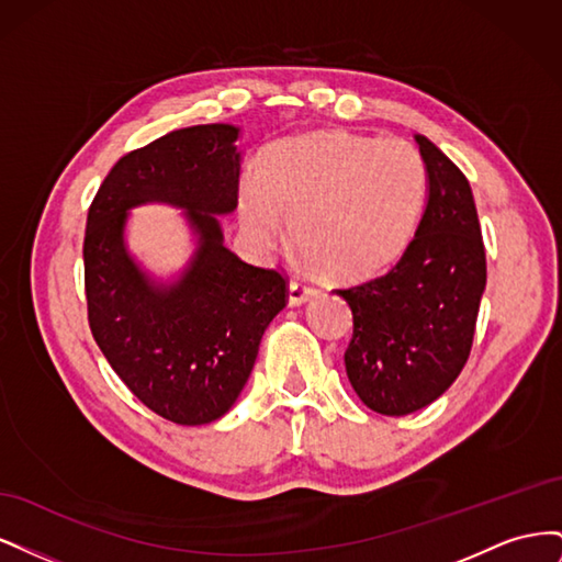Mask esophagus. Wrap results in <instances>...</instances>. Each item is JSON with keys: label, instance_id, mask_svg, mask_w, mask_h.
Segmentation results:
<instances>
[{"label": "esophagus", "instance_id": "obj_1", "mask_svg": "<svg viewBox=\"0 0 562 562\" xmlns=\"http://www.w3.org/2000/svg\"><path fill=\"white\" fill-rule=\"evenodd\" d=\"M316 293H318L316 288L293 279L291 285H288V304H291V307H297V304H304L307 300H312Z\"/></svg>", "mask_w": 562, "mask_h": 562}]
</instances>
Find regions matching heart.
I'll return each mask as SVG.
<instances>
[{
	"label": "heart",
	"mask_w": 562,
	"mask_h": 562,
	"mask_svg": "<svg viewBox=\"0 0 562 562\" xmlns=\"http://www.w3.org/2000/svg\"><path fill=\"white\" fill-rule=\"evenodd\" d=\"M427 194V168L403 140L314 133L285 140L260 164V190L244 187L241 225L271 248L283 220L295 244L333 277L359 281L394 265L411 244Z\"/></svg>",
	"instance_id": "1"
}]
</instances>
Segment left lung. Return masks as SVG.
Instances as JSON below:
<instances>
[{
	"label": "left lung",
	"instance_id": "1",
	"mask_svg": "<svg viewBox=\"0 0 562 562\" xmlns=\"http://www.w3.org/2000/svg\"><path fill=\"white\" fill-rule=\"evenodd\" d=\"M429 201L413 241L386 274L337 288L353 314L347 378L380 415L434 403L467 366L487 267L467 176L429 138L415 135Z\"/></svg>",
	"mask_w": 562,
	"mask_h": 562
}]
</instances>
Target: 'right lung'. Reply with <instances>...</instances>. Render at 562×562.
<instances>
[{"instance_id":"right-lung-1","label":"right lung","mask_w":562,"mask_h":562,"mask_svg":"<svg viewBox=\"0 0 562 562\" xmlns=\"http://www.w3.org/2000/svg\"><path fill=\"white\" fill-rule=\"evenodd\" d=\"M239 128L166 133L119 159L91 201L83 234L89 326L122 382L168 422L223 417L250 375L260 339L288 302L285 277L225 248L220 213L239 203ZM145 200L186 209L200 234L173 286L149 284L123 248L125 211Z\"/></svg>"}]
</instances>
